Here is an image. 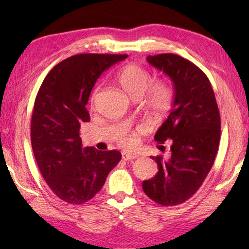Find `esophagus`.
Instances as JSON below:
<instances>
[{
    "mask_svg": "<svg viewBox=\"0 0 249 249\" xmlns=\"http://www.w3.org/2000/svg\"><path fill=\"white\" fill-rule=\"evenodd\" d=\"M122 158H123V160H125V161H127V160H133V159L136 158V155L123 154V155H122Z\"/></svg>",
    "mask_w": 249,
    "mask_h": 249,
    "instance_id": "1",
    "label": "esophagus"
}]
</instances>
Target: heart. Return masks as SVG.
<instances>
[{
    "mask_svg": "<svg viewBox=\"0 0 249 249\" xmlns=\"http://www.w3.org/2000/svg\"><path fill=\"white\" fill-rule=\"evenodd\" d=\"M117 81L122 89L134 100L142 98L146 90L144 102L146 107L154 114H161L169 107L171 100L170 88L162 80H156L149 84L150 74L141 66L134 64L126 66L117 75ZM141 134L142 129L125 134L120 140L121 146L126 149H135L140 144Z\"/></svg>",
    "mask_w": 249,
    "mask_h": 249,
    "instance_id": "1",
    "label": "heart"
}]
</instances>
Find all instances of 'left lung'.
Here are the masks:
<instances>
[{"label":"left lung","instance_id":"1","mask_svg":"<svg viewBox=\"0 0 249 249\" xmlns=\"http://www.w3.org/2000/svg\"><path fill=\"white\" fill-rule=\"evenodd\" d=\"M147 61L174 83V104L155 135L163 144L171 141V156L151 157L158 166L142 190L156 203H183L199 190L215 160L221 137V119L210 80L199 67L175 53L148 56Z\"/></svg>","mask_w":249,"mask_h":249}]
</instances>
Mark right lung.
Here are the masks:
<instances>
[{
    "instance_id": "1",
    "label": "right lung",
    "mask_w": 249,
    "mask_h": 249,
    "mask_svg": "<svg viewBox=\"0 0 249 249\" xmlns=\"http://www.w3.org/2000/svg\"><path fill=\"white\" fill-rule=\"evenodd\" d=\"M126 57L71 56L49 71L36 95L31 122L34 156L49 188L67 203L79 205L92 199L122 158L117 150L82 148L80 127L90 121L86 105L96 80Z\"/></svg>"
}]
</instances>
